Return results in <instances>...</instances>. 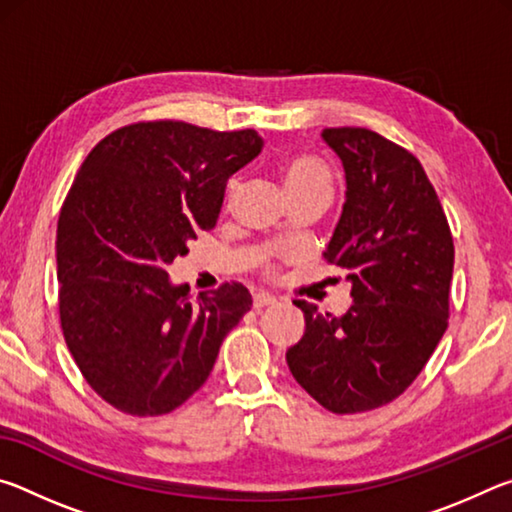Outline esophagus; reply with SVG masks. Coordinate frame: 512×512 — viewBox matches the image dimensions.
Segmentation results:
<instances>
[{
	"mask_svg": "<svg viewBox=\"0 0 512 512\" xmlns=\"http://www.w3.org/2000/svg\"><path fill=\"white\" fill-rule=\"evenodd\" d=\"M275 298L271 296V293H255L253 296V307L255 309H262V307H271V305H275Z\"/></svg>",
	"mask_w": 512,
	"mask_h": 512,
	"instance_id": "34e87169",
	"label": "esophagus"
}]
</instances>
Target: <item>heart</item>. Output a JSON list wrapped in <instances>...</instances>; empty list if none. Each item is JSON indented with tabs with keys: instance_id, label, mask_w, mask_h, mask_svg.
<instances>
[{
	"instance_id": "heart-1",
	"label": "heart",
	"mask_w": 512,
	"mask_h": 512,
	"mask_svg": "<svg viewBox=\"0 0 512 512\" xmlns=\"http://www.w3.org/2000/svg\"><path fill=\"white\" fill-rule=\"evenodd\" d=\"M282 185L284 192L300 187L329 189V171L325 169V164H320L318 160L307 158V155H298V158H291L282 167Z\"/></svg>"
}]
</instances>
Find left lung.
<instances>
[{
  "mask_svg": "<svg viewBox=\"0 0 512 512\" xmlns=\"http://www.w3.org/2000/svg\"><path fill=\"white\" fill-rule=\"evenodd\" d=\"M345 171V203L323 257L343 268V316L296 300L305 334L287 350L298 384L332 413H363L400 397L443 339L454 241L413 153L368 128H325Z\"/></svg>",
  "mask_w": 512,
  "mask_h": 512,
  "instance_id": "8db88e82",
  "label": "left lung"
}]
</instances>
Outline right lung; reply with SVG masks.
<instances>
[{
	"mask_svg": "<svg viewBox=\"0 0 512 512\" xmlns=\"http://www.w3.org/2000/svg\"><path fill=\"white\" fill-rule=\"evenodd\" d=\"M262 146L250 128L140 121L81 164L58 216L60 327L85 381L115 409L137 418L178 409L253 305L237 282L189 302L167 268L214 228L225 185Z\"/></svg>",
	"mask_w": 512,
	"mask_h": 512,
	"instance_id": "obj_1",
	"label": "right lung"
}]
</instances>
